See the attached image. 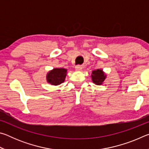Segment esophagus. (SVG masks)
<instances>
[{
	"instance_id": "34e87169",
	"label": "esophagus",
	"mask_w": 149,
	"mask_h": 149,
	"mask_svg": "<svg viewBox=\"0 0 149 149\" xmlns=\"http://www.w3.org/2000/svg\"><path fill=\"white\" fill-rule=\"evenodd\" d=\"M75 70H77V71H81V70L83 69V66L81 65H75Z\"/></svg>"
}]
</instances>
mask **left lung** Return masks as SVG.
I'll return each instance as SVG.
<instances>
[{
	"label": "left lung",
	"mask_w": 149,
	"mask_h": 149,
	"mask_svg": "<svg viewBox=\"0 0 149 149\" xmlns=\"http://www.w3.org/2000/svg\"><path fill=\"white\" fill-rule=\"evenodd\" d=\"M92 74V80L96 85H101L106 78V75L101 70L93 71Z\"/></svg>",
	"instance_id": "left-lung-1"
}]
</instances>
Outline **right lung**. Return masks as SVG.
<instances>
[{"mask_svg":"<svg viewBox=\"0 0 149 149\" xmlns=\"http://www.w3.org/2000/svg\"><path fill=\"white\" fill-rule=\"evenodd\" d=\"M67 70L64 68H54L47 74V81L50 84L58 85L64 81Z\"/></svg>","mask_w":149,"mask_h":149,"instance_id":"1","label":"right lung"}]
</instances>
